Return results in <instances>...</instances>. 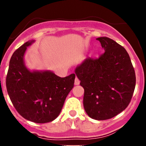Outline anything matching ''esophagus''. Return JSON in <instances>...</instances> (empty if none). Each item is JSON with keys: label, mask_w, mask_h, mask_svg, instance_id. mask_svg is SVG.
Here are the masks:
<instances>
[{"label": "esophagus", "mask_w": 146, "mask_h": 146, "mask_svg": "<svg viewBox=\"0 0 146 146\" xmlns=\"http://www.w3.org/2000/svg\"><path fill=\"white\" fill-rule=\"evenodd\" d=\"M80 80H79L77 77H76V78H75V85H78L79 84H80Z\"/></svg>", "instance_id": "34e87169"}]
</instances>
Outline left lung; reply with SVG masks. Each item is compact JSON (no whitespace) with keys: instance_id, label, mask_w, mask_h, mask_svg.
<instances>
[{"instance_id":"8db88e82","label":"left lung","mask_w":146,"mask_h":146,"mask_svg":"<svg viewBox=\"0 0 146 146\" xmlns=\"http://www.w3.org/2000/svg\"><path fill=\"white\" fill-rule=\"evenodd\" d=\"M104 52L99 58H87L75 73L84 88L83 105L90 118L111 119L130 103L136 74L129 54L110 38H97Z\"/></svg>"}]
</instances>
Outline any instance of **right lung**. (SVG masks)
<instances>
[{
	"label": "right lung",
	"instance_id": "obj_1",
	"mask_svg": "<svg viewBox=\"0 0 146 146\" xmlns=\"http://www.w3.org/2000/svg\"><path fill=\"white\" fill-rule=\"evenodd\" d=\"M29 41L12 56L6 77L10 99L17 112L35 123L52 121L61 112L65 100L74 86L76 75L61 78L53 72L30 71L24 63Z\"/></svg>",
	"mask_w": 146,
	"mask_h": 146
}]
</instances>
